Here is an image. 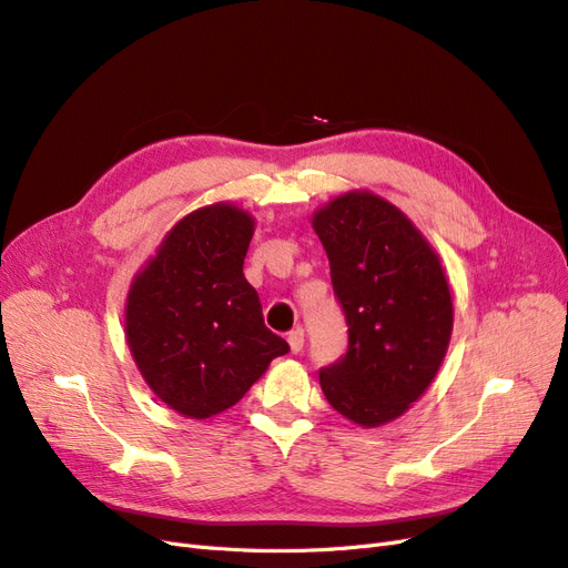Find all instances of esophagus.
<instances>
[{
  "mask_svg": "<svg viewBox=\"0 0 568 568\" xmlns=\"http://www.w3.org/2000/svg\"><path fill=\"white\" fill-rule=\"evenodd\" d=\"M286 341H288V346H291V353H301L303 351V343H305V334H303V329H291Z\"/></svg>",
  "mask_w": 568,
  "mask_h": 568,
  "instance_id": "1",
  "label": "esophagus"
}]
</instances>
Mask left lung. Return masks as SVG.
Returning a JSON list of instances; mask_svg holds the SVG:
<instances>
[{"label":"left lung","mask_w":568,"mask_h":568,"mask_svg":"<svg viewBox=\"0 0 568 568\" xmlns=\"http://www.w3.org/2000/svg\"><path fill=\"white\" fill-rule=\"evenodd\" d=\"M348 346L320 369L329 405L359 426L400 417L434 382L453 332L438 255L388 201L353 192L313 217Z\"/></svg>","instance_id":"obj_1"}]
</instances>
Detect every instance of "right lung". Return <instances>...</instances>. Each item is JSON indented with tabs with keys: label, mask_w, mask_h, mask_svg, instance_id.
<instances>
[{
	"label": "right lung",
	"mask_w": 568,
	"mask_h": 568,
	"mask_svg": "<svg viewBox=\"0 0 568 568\" xmlns=\"http://www.w3.org/2000/svg\"><path fill=\"white\" fill-rule=\"evenodd\" d=\"M248 213L227 203L180 220L128 296V343L159 398L209 419L244 398L288 343L263 322L244 277Z\"/></svg>",
	"instance_id": "obj_1"
}]
</instances>
